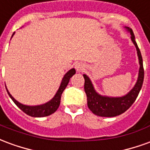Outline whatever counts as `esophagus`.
Instances as JSON below:
<instances>
[{"instance_id":"obj_1","label":"esophagus","mask_w":150,"mask_h":150,"mask_svg":"<svg viewBox=\"0 0 150 150\" xmlns=\"http://www.w3.org/2000/svg\"><path fill=\"white\" fill-rule=\"evenodd\" d=\"M75 67L77 71H82L84 69V65H83L82 62H78V63L75 64Z\"/></svg>"}]
</instances>
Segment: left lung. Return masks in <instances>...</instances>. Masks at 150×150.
Listing matches in <instances>:
<instances>
[{"label":"left lung","instance_id":"obj_1","mask_svg":"<svg viewBox=\"0 0 150 150\" xmlns=\"http://www.w3.org/2000/svg\"><path fill=\"white\" fill-rule=\"evenodd\" d=\"M125 29L131 34V40L137 49L139 65H140L137 80L136 82L134 87L126 95L123 96L112 97V96H102L99 94L94 88V86L92 84L90 78L84 74L83 75L85 80L84 91L87 95L88 106L89 109L96 116L112 117L122 114L126 110H128L131 107V105L134 103L142 89L143 81H144V68H143L142 54L137 46V44L136 42L135 36L132 29L129 27H125Z\"/></svg>","mask_w":150,"mask_h":150}]
</instances>
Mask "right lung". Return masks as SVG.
I'll return each instance as SVG.
<instances>
[{
    "label": "right lung",
    "instance_id": "1",
    "mask_svg": "<svg viewBox=\"0 0 150 150\" xmlns=\"http://www.w3.org/2000/svg\"><path fill=\"white\" fill-rule=\"evenodd\" d=\"M14 35V33L12 35L11 38ZM75 74V69L71 68L66 73L63 78H62L60 86H59L58 91L54 96V97L48 102H46L45 104H40V105H25V104H21L20 102L16 100L12 96V95L9 93L8 89L6 88L7 92H8L9 97L11 98L12 100L14 102V104L18 106L21 111H23L25 114H27L29 116H33V117H43V116H47L51 115L53 113L56 112V110L59 108V104H60V100H61V96H62V92L65 90L68 84L70 79L71 78L73 75Z\"/></svg>",
    "mask_w": 150,
    "mask_h": 150
}]
</instances>
